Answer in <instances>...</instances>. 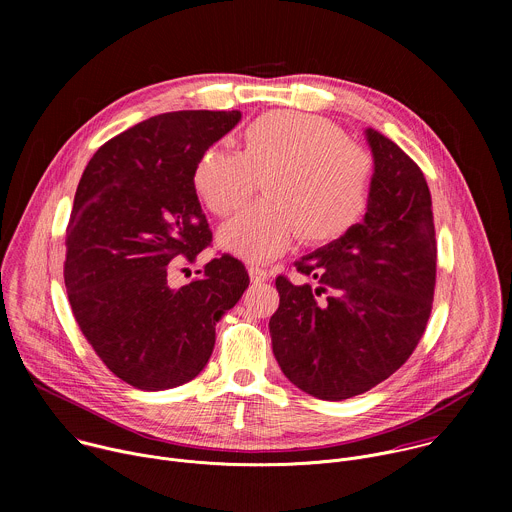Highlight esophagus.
<instances>
[{
	"label": "esophagus",
	"mask_w": 512,
	"mask_h": 512,
	"mask_svg": "<svg viewBox=\"0 0 512 512\" xmlns=\"http://www.w3.org/2000/svg\"><path fill=\"white\" fill-rule=\"evenodd\" d=\"M249 277H251V281H253V283H263V281H267V279H269V271H267V269H263V267H255V265H251V267H249Z\"/></svg>",
	"instance_id": "34e87169"
}]
</instances>
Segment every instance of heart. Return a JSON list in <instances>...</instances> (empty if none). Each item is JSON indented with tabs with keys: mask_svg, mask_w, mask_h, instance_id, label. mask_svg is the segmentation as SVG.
<instances>
[{
	"mask_svg": "<svg viewBox=\"0 0 512 512\" xmlns=\"http://www.w3.org/2000/svg\"><path fill=\"white\" fill-rule=\"evenodd\" d=\"M259 180L265 196L218 231L221 247L245 261H267L296 237L322 245L346 235L369 208L375 158L326 117L269 111L247 125L241 152L212 145L192 176L216 216L239 208Z\"/></svg>",
	"mask_w": 512,
	"mask_h": 512,
	"instance_id": "heart-1",
	"label": "heart"
}]
</instances>
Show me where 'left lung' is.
<instances>
[{
	"instance_id": "1",
	"label": "left lung",
	"mask_w": 512,
	"mask_h": 512,
	"mask_svg": "<svg viewBox=\"0 0 512 512\" xmlns=\"http://www.w3.org/2000/svg\"><path fill=\"white\" fill-rule=\"evenodd\" d=\"M375 182L364 221L296 261L310 283L279 275L273 354L298 389L324 401L367 393L413 354L433 304L435 227L419 166L367 129Z\"/></svg>"
}]
</instances>
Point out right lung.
<instances>
[{
	"mask_svg": "<svg viewBox=\"0 0 512 512\" xmlns=\"http://www.w3.org/2000/svg\"><path fill=\"white\" fill-rule=\"evenodd\" d=\"M239 119L241 111L150 117L103 143L79 182L66 227L68 302L107 369L135 389L192 381L212 354L216 322L249 285L231 255L188 285H168L174 267L210 245L192 176Z\"/></svg>",
	"mask_w": 512,
	"mask_h": 512,
	"instance_id": "1",
	"label": "right lung"
}]
</instances>
